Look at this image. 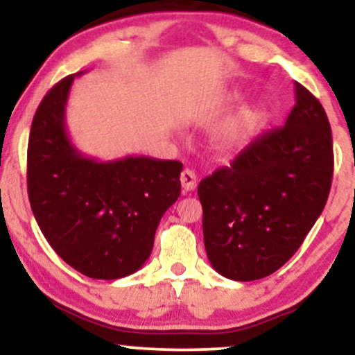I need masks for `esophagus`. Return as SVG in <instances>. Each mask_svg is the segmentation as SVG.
<instances>
[{"instance_id": "34e87169", "label": "esophagus", "mask_w": 355, "mask_h": 355, "mask_svg": "<svg viewBox=\"0 0 355 355\" xmlns=\"http://www.w3.org/2000/svg\"><path fill=\"white\" fill-rule=\"evenodd\" d=\"M180 182L183 191H191L197 189V175H195V172H191L190 168L183 170L180 175Z\"/></svg>"}]
</instances>
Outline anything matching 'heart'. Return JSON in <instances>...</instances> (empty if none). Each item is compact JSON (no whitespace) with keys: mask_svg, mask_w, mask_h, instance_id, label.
<instances>
[{"mask_svg":"<svg viewBox=\"0 0 355 355\" xmlns=\"http://www.w3.org/2000/svg\"><path fill=\"white\" fill-rule=\"evenodd\" d=\"M254 121H255V118L252 115L243 116L242 120H240L239 123L235 125L234 128H232L229 132V135H227V141H229V144H237V141L242 140V138L245 137V133L248 132V130L252 128Z\"/></svg>","mask_w":355,"mask_h":355,"instance_id":"obj_1","label":"heart"}]
</instances>
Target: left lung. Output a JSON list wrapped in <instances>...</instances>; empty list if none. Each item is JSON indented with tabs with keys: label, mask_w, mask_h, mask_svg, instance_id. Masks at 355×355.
Instances as JSON below:
<instances>
[{
	"label": "left lung",
	"mask_w": 355,
	"mask_h": 355,
	"mask_svg": "<svg viewBox=\"0 0 355 355\" xmlns=\"http://www.w3.org/2000/svg\"><path fill=\"white\" fill-rule=\"evenodd\" d=\"M284 126L262 133L198 185L211 267L248 282L274 274L302 245L332 183V132L300 83Z\"/></svg>",
	"instance_id": "1"
}]
</instances>
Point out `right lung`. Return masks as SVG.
<instances>
[{"instance_id":"1","label":"right lung","mask_w":355,"mask_h":355,"mask_svg":"<svg viewBox=\"0 0 355 355\" xmlns=\"http://www.w3.org/2000/svg\"><path fill=\"white\" fill-rule=\"evenodd\" d=\"M53 87L36 110L28 141V197L40 230L68 266L89 279L135 272L155 232L180 197L177 160L125 157L100 162L71 144L67 101L75 76Z\"/></svg>"}]
</instances>
